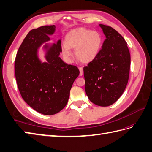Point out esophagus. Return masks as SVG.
I'll return each instance as SVG.
<instances>
[{
  "label": "esophagus",
  "instance_id": "34e87169",
  "mask_svg": "<svg viewBox=\"0 0 152 152\" xmlns=\"http://www.w3.org/2000/svg\"><path fill=\"white\" fill-rule=\"evenodd\" d=\"M79 71H80L79 75H80V76H83V73H84L83 67H79Z\"/></svg>",
  "mask_w": 152,
  "mask_h": 152
}]
</instances>
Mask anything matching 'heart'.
Masks as SVG:
<instances>
[{"instance_id":"1","label":"heart","mask_w":152,"mask_h":152,"mask_svg":"<svg viewBox=\"0 0 152 152\" xmlns=\"http://www.w3.org/2000/svg\"><path fill=\"white\" fill-rule=\"evenodd\" d=\"M101 44V37L97 32L84 28H77L66 35L65 43L62 46V53L66 60L70 61L72 57L70 49H75L76 58L82 63L86 64L97 57Z\"/></svg>"}]
</instances>
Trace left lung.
Returning <instances> with one entry per match:
<instances>
[{
    "label": "left lung",
    "instance_id": "obj_1",
    "mask_svg": "<svg viewBox=\"0 0 152 152\" xmlns=\"http://www.w3.org/2000/svg\"><path fill=\"white\" fill-rule=\"evenodd\" d=\"M99 26L106 39L97 57L84 67L85 91L94 104L108 106L120 98L126 87L130 53L126 42L115 29Z\"/></svg>",
    "mask_w": 152,
    "mask_h": 152
}]
</instances>
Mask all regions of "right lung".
<instances>
[{
    "label": "right lung",
    "mask_w": 152,
    "mask_h": 152,
    "mask_svg": "<svg viewBox=\"0 0 152 152\" xmlns=\"http://www.w3.org/2000/svg\"><path fill=\"white\" fill-rule=\"evenodd\" d=\"M55 26H43L29 31L18 48L15 61V73L22 97L37 112L46 115L57 113L68 101L73 83L79 75L75 66L68 64L59 57L61 40L47 44L46 62H41L38 49L49 41Z\"/></svg>",
    "instance_id": "add662e5"
}]
</instances>
